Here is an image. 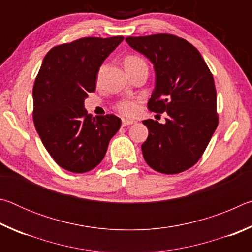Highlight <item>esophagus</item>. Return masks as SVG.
Instances as JSON below:
<instances>
[{"label": "esophagus", "mask_w": 252, "mask_h": 252, "mask_svg": "<svg viewBox=\"0 0 252 252\" xmlns=\"http://www.w3.org/2000/svg\"><path fill=\"white\" fill-rule=\"evenodd\" d=\"M134 123H135V121H133V120H127V119H122V126H123L134 125Z\"/></svg>", "instance_id": "34e87169"}]
</instances>
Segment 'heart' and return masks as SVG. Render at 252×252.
<instances>
[{"label":"heart","instance_id":"1","mask_svg":"<svg viewBox=\"0 0 252 252\" xmlns=\"http://www.w3.org/2000/svg\"><path fill=\"white\" fill-rule=\"evenodd\" d=\"M123 64H125V67L127 73L131 71H133L138 67L141 66H147L146 61L142 58L138 57V55H127V57L125 58L123 60ZM102 70H103V66L101 67L99 71V74L97 76L100 78V75L102 73ZM117 109L119 112H121L122 114H125L126 117H131L136 112V109H138V105L134 101H130V100H123L121 102H119L117 104Z\"/></svg>","mask_w":252,"mask_h":252}]
</instances>
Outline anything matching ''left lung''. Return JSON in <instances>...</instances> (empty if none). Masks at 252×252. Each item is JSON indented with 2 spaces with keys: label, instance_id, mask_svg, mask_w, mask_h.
<instances>
[{
  "label": "left lung",
  "instance_id": "left-lung-1",
  "mask_svg": "<svg viewBox=\"0 0 252 252\" xmlns=\"http://www.w3.org/2000/svg\"><path fill=\"white\" fill-rule=\"evenodd\" d=\"M126 41L155 67L148 109L168 114L163 125L142 121L149 130L144 160L158 172L180 173L197 163L218 126L213 76L199 51L181 37L160 33Z\"/></svg>",
  "mask_w": 252,
  "mask_h": 252
}]
</instances>
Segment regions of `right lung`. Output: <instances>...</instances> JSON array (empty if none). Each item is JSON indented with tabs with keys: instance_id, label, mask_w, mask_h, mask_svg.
Returning a JSON list of instances; mask_svg holds the SVG:
<instances>
[{
	"instance_id": "1",
	"label": "right lung",
	"mask_w": 252,
	"mask_h": 252,
	"mask_svg": "<svg viewBox=\"0 0 252 252\" xmlns=\"http://www.w3.org/2000/svg\"><path fill=\"white\" fill-rule=\"evenodd\" d=\"M125 37H82L51 49L33 87V121L60 167L74 173L94 169L121 126L113 114L92 117L84 100L95 91L97 72Z\"/></svg>"
}]
</instances>
